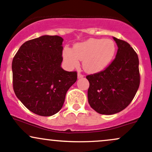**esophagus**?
<instances>
[{"label":"esophagus","instance_id":"1","mask_svg":"<svg viewBox=\"0 0 152 152\" xmlns=\"http://www.w3.org/2000/svg\"><path fill=\"white\" fill-rule=\"evenodd\" d=\"M84 77V75L83 74H81V73H78V78H79V79H80V78H83Z\"/></svg>","mask_w":152,"mask_h":152}]
</instances>
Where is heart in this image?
Returning a JSON list of instances; mask_svg holds the SVG:
<instances>
[{"instance_id":"b5f03b06","label":"heart","mask_w":152,"mask_h":152,"mask_svg":"<svg viewBox=\"0 0 152 152\" xmlns=\"http://www.w3.org/2000/svg\"><path fill=\"white\" fill-rule=\"evenodd\" d=\"M116 51L115 42L110 39L91 38L73 46V50L66 47L63 57L70 68L78 67L79 61L86 72L97 73L107 67Z\"/></svg>"}]
</instances>
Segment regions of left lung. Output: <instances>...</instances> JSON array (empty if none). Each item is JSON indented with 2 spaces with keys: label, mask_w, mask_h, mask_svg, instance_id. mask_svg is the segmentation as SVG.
I'll return each instance as SVG.
<instances>
[{
  "label": "left lung",
  "mask_w": 152,
  "mask_h": 152,
  "mask_svg": "<svg viewBox=\"0 0 152 152\" xmlns=\"http://www.w3.org/2000/svg\"><path fill=\"white\" fill-rule=\"evenodd\" d=\"M113 39L118 48L115 58L104 70L86 76L89 104L102 115L115 114L127 107L140 85L137 53L127 42Z\"/></svg>",
  "instance_id": "1"
}]
</instances>
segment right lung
<instances>
[{"label": "right lung", "mask_w": 152, "mask_h": 152, "mask_svg": "<svg viewBox=\"0 0 152 152\" xmlns=\"http://www.w3.org/2000/svg\"><path fill=\"white\" fill-rule=\"evenodd\" d=\"M61 37L44 35L25 42L12 61L13 88L32 113L51 116L62 108L66 92L77 80L76 71L61 67Z\"/></svg>", "instance_id": "obj_1"}]
</instances>
